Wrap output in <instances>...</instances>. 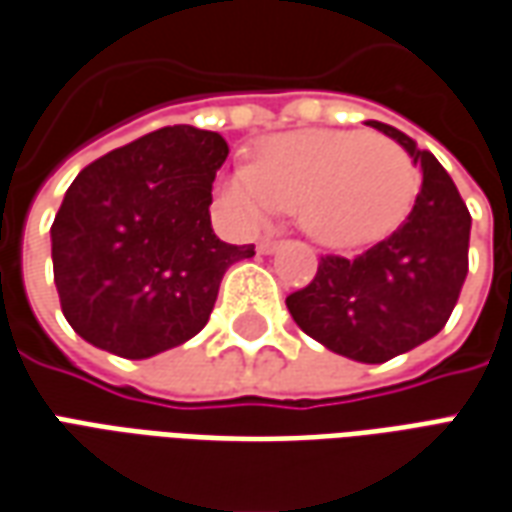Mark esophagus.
<instances>
[{"instance_id":"esophagus-1","label":"esophagus","mask_w":512,"mask_h":512,"mask_svg":"<svg viewBox=\"0 0 512 512\" xmlns=\"http://www.w3.org/2000/svg\"><path fill=\"white\" fill-rule=\"evenodd\" d=\"M278 248H281L278 239H262V242H259V253H276Z\"/></svg>"}]
</instances>
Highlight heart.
Here are the masks:
<instances>
[{"label": "heart", "mask_w": 512, "mask_h": 512, "mask_svg": "<svg viewBox=\"0 0 512 512\" xmlns=\"http://www.w3.org/2000/svg\"><path fill=\"white\" fill-rule=\"evenodd\" d=\"M421 175L410 153L362 130H298L259 147L253 167L228 169L217 183L222 209L242 225L298 211L306 234L329 248H357L407 217Z\"/></svg>", "instance_id": "1"}]
</instances>
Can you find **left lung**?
<instances>
[{
    "instance_id": "obj_1",
    "label": "left lung",
    "mask_w": 512,
    "mask_h": 512,
    "mask_svg": "<svg viewBox=\"0 0 512 512\" xmlns=\"http://www.w3.org/2000/svg\"><path fill=\"white\" fill-rule=\"evenodd\" d=\"M370 125L424 169L415 206L393 234L354 259L320 256L315 278L287 295V309L329 351L379 365L446 326L468 276L471 214L435 155L384 122Z\"/></svg>"
}]
</instances>
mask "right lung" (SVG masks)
Returning a JSON list of instances; mask_svg holds the SVG:
<instances>
[{
  "label": "right lung",
  "mask_w": 512,
  "mask_h": 512,
  "mask_svg": "<svg viewBox=\"0 0 512 512\" xmlns=\"http://www.w3.org/2000/svg\"><path fill=\"white\" fill-rule=\"evenodd\" d=\"M225 158L220 133L172 125L74 178L52 222V270L63 317L86 343L147 359L209 323L225 270L256 253L211 228Z\"/></svg>",
  "instance_id": "1"
}]
</instances>
